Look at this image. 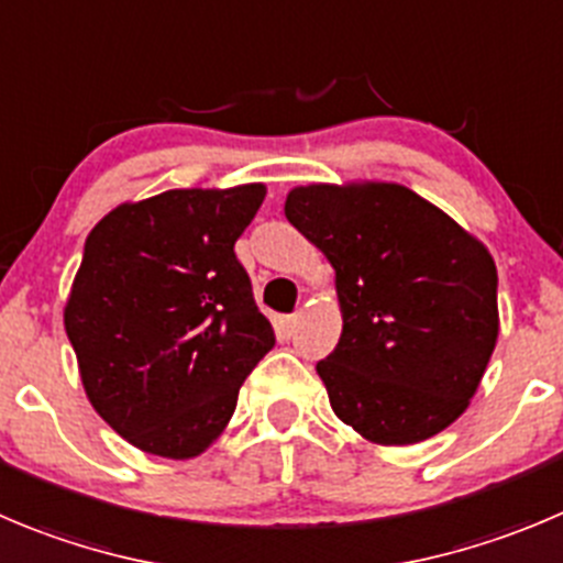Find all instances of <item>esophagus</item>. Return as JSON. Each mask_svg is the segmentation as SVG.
Masks as SVG:
<instances>
[{
  "label": "esophagus",
  "mask_w": 563,
  "mask_h": 563,
  "mask_svg": "<svg viewBox=\"0 0 563 563\" xmlns=\"http://www.w3.org/2000/svg\"><path fill=\"white\" fill-rule=\"evenodd\" d=\"M298 320H301V318H298V314H290V318H285V323H282V325H285V334L287 336H292V331L298 329Z\"/></svg>",
  "instance_id": "esophagus-1"
}]
</instances>
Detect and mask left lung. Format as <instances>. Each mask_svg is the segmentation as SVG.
Masks as SVG:
<instances>
[{"instance_id":"left-lung-1","label":"left lung","mask_w":563,"mask_h":563,"mask_svg":"<svg viewBox=\"0 0 563 563\" xmlns=\"http://www.w3.org/2000/svg\"><path fill=\"white\" fill-rule=\"evenodd\" d=\"M285 216L334 267L342 334L318 362L334 415L387 448L445 431L500 331L489 249L395 181L292 187Z\"/></svg>"}]
</instances>
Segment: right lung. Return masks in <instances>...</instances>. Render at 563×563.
Segmentation results:
<instances>
[{"label":"right lung","mask_w":563,"mask_h":563,"mask_svg":"<svg viewBox=\"0 0 563 563\" xmlns=\"http://www.w3.org/2000/svg\"><path fill=\"white\" fill-rule=\"evenodd\" d=\"M262 198L260 181L165 190L85 240L63 323L90 406L143 453H205L276 342L234 256Z\"/></svg>","instance_id":"add662e5"}]
</instances>
